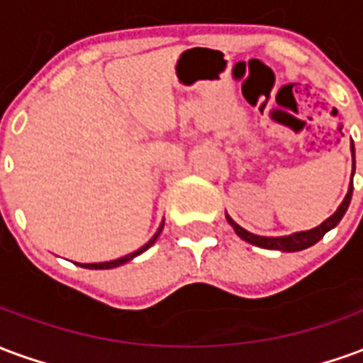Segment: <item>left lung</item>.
Wrapping results in <instances>:
<instances>
[{
	"label": "left lung",
	"instance_id": "1",
	"mask_svg": "<svg viewBox=\"0 0 363 363\" xmlns=\"http://www.w3.org/2000/svg\"><path fill=\"white\" fill-rule=\"evenodd\" d=\"M352 157H354V145H352ZM354 169H356V161H354ZM352 177H354V171H352ZM352 190H354V182H350V189H348V194L342 200V204L338 206L336 210L327 221H323L319 228L311 229V231H301V233H294V235L288 237H260V235H252L249 233L247 229L239 228L235 221L231 220L228 216V221L231 228L235 229V233L241 239H245L247 243L257 245V247H262V249H270V251H284V252H294V251H303L307 247H311L317 241L323 239V235L327 233L328 229H333L335 225H338V221L342 220V216L348 210L352 200Z\"/></svg>",
	"mask_w": 363,
	"mask_h": 363
}]
</instances>
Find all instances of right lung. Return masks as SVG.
Returning <instances> with one entry per match:
<instances>
[{
    "instance_id": "1",
    "label": "right lung",
    "mask_w": 363,
    "mask_h": 363,
    "mask_svg": "<svg viewBox=\"0 0 363 363\" xmlns=\"http://www.w3.org/2000/svg\"><path fill=\"white\" fill-rule=\"evenodd\" d=\"M161 229H163V225L159 228L157 233H155V235L151 237V239H150V241H147V243L143 245L142 249H138V251L132 252V255H126V257H122V259L111 260V262H99V264H79V267H83V268H93V270H104V268H116V267H120V264H124V262H128V260H132V259H134V257H138V255H142L143 251H147V249H150L151 245L155 243V239H157L159 233H161Z\"/></svg>"
}]
</instances>
